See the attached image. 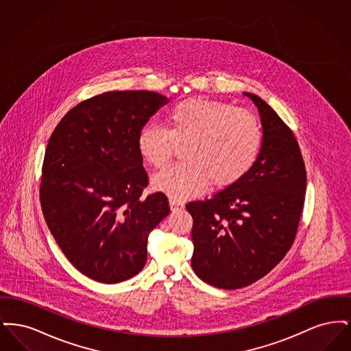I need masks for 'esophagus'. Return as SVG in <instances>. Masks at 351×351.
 <instances>
[{
    "mask_svg": "<svg viewBox=\"0 0 351 351\" xmlns=\"http://www.w3.org/2000/svg\"><path fill=\"white\" fill-rule=\"evenodd\" d=\"M169 206H171V210L172 212H176V210H180V209H183L184 204L183 202H180V201L176 200H169Z\"/></svg>",
    "mask_w": 351,
    "mask_h": 351,
    "instance_id": "1",
    "label": "esophagus"
}]
</instances>
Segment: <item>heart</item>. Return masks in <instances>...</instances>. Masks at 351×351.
Listing matches in <instances>:
<instances>
[{
	"label": "heart",
	"mask_w": 351,
	"mask_h": 351,
	"mask_svg": "<svg viewBox=\"0 0 351 351\" xmlns=\"http://www.w3.org/2000/svg\"><path fill=\"white\" fill-rule=\"evenodd\" d=\"M167 122V129L156 123L142 128L136 149L151 167L165 168L176 146L186 143V162L152 178V188L172 200L197 197L210 184L232 186L258 159L263 133L249 110L222 101L188 99L168 112Z\"/></svg>",
	"instance_id": "obj_1"
}]
</instances>
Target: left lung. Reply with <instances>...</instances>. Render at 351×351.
<instances>
[{
    "mask_svg": "<svg viewBox=\"0 0 351 351\" xmlns=\"http://www.w3.org/2000/svg\"><path fill=\"white\" fill-rule=\"evenodd\" d=\"M262 146L250 171L210 200L186 204L193 218L192 268L222 289L255 283L291 249L300 222L306 172L300 147L278 113L254 93Z\"/></svg>",
    "mask_w": 351,
    "mask_h": 351,
    "instance_id": "8db88e82",
    "label": "left lung"
}]
</instances>
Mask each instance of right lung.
I'll list each match as a JSON object with an SVG mask.
<instances>
[{"instance_id":"add662e5","label":"right lung","mask_w":351,"mask_h":351,"mask_svg":"<svg viewBox=\"0 0 351 351\" xmlns=\"http://www.w3.org/2000/svg\"><path fill=\"white\" fill-rule=\"evenodd\" d=\"M166 96L106 92L71 109L51 135L40 182L43 216L68 261L113 284L145 267L147 237L169 215L165 193L142 199L149 183L136 138Z\"/></svg>"}]
</instances>
